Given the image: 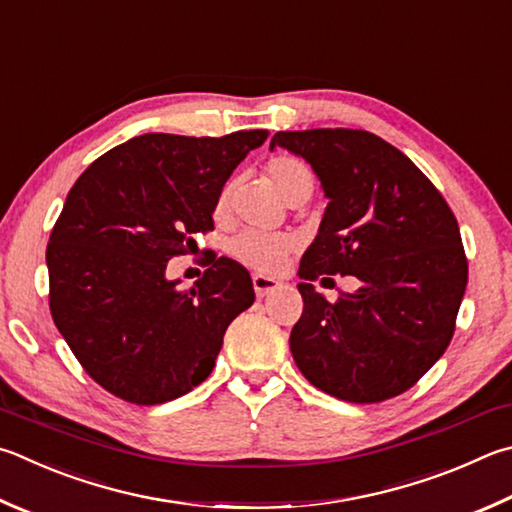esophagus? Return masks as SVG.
<instances>
[{"mask_svg": "<svg viewBox=\"0 0 512 512\" xmlns=\"http://www.w3.org/2000/svg\"><path fill=\"white\" fill-rule=\"evenodd\" d=\"M253 286H255V293L259 297H266V295H271L273 291H277V288L282 286V282L273 280V277H266L262 273H255L253 275Z\"/></svg>", "mask_w": 512, "mask_h": 512, "instance_id": "esophagus-1", "label": "esophagus"}]
</instances>
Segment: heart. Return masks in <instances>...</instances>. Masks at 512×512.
I'll return each instance as SVG.
<instances>
[{
	"label": "heart",
	"mask_w": 512,
	"mask_h": 512,
	"mask_svg": "<svg viewBox=\"0 0 512 512\" xmlns=\"http://www.w3.org/2000/svg\"><path fill=\"white\" fill-rule=\"evenodd\" d=\"M264 174L268 183L273 185L280 197L291 203L293 199L302 197V194L313 192V174L300 159L288 154H277L266 163ZM235 181H226L224 188L219 190L215 199V219L226 221L232 212V203H235ZM300 241L293 235H284V232H257L246 230L237 235L228 244L230 255L253 271L273 275L284 266L286 257L297 250Z\"/></svg>",
	"instance_id": "1"
}]
</instances>
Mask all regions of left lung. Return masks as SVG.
I'll return each instance as SVG.
<instances>
[{"label":"left lung","instance_id":"1","mask_svg":"<svg viewBox=\"0 0 512 512\" xmlns=\"http://www.w3.org/2000/svg\"><path fill=\"white\" fill-rule=\"evenodd\" d=\"M313 167L329 206L300 264L302 318L291 353L304 378L349 403L410 389L448 349L468 284L459 224L432 181L365 129L277 132ZM327 274H353L336 303L314 291Z\"/></svg>","mask_w":512,"mask_h":512}]
</instances>
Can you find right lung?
Here are the masks:
<instances>
[{
    "instance_id": "add662e5",
    "label": "right lung",
    "mask_w": 512,
    "mask_h": 512,
    "mask_svg": "<svg viewBox=\"0 0 512 512\" xmlns=\"http://www.w3.org/2000/svg\"><path fill=\"white\" fill-rule=\"evenodd\" d=\"M266 129L194 138L143 134L73 183L46 246L49 306L62 338L109 394L159 405L210 376L228 324L255 302L235 259L210 257L192 288L167 280L197 232L215 230V199Z\"/></svg>"
}]
</instances>
